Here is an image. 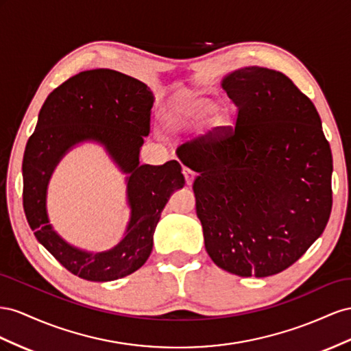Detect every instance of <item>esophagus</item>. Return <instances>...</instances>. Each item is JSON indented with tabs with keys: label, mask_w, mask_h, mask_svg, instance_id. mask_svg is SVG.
<instances>
[{
	"label": "esophagus",
	"mask_w": 351,
	"mask_h": 351,
	"mask_svg": "<svg viewBox=\"0 0 351 351\" xmlns=\"http://www.w3.org/2000/svg\"><path fill=\"white\" fill-rule=\"evenodd\" d=\"M182 173H184V176H185V182H186V185H193L194 179H195V173L193 172V170L184 169V170H182Z\"/></svg>",
	"instance_id": "1"
}]
</instances>
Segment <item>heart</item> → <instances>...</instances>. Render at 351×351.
<instances>
[{
  "label": "heart",
  "mask_w": 351,
  "mask_h": 351,
  "mask_svg": "<svg viewBox=\"0 0 351 351\" xmlns=\"http://www.w3.org/2000/svg\"><path fill=\"white\" fill-rule=\"evenodd\" d=\"M212 116L216 134H225L234 126V117L225 106L216 107L215 99L198 91H182L169 99L162 112V125L167 134L197 131Z\"/></svg>",
  "instance_id": "heart-1"
}]
</instances>
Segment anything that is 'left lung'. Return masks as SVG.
<instances>
[{"instance_id":"8db88e82","label":"left lung","mask_w":351,"mask_h":351,"mask_svg":"<svg viewBox=\"0 0 351 351\" xmlns=\"http://www.w3.org/2000/svg\"><path fill=\"white\" fill-rule=\"evenodd\" d=\"M235 131L181 152L194 172L210 258L265 278L295 263L322 235L332 207V154L313 103L289 77L247 66L222 79Z\"/></svg>"}]
</instances>
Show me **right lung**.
I'll use <instances>...</instances> for the list:
<instances>
[{"label": "right lung", "instance_id": "1", "mask_svg": "<svg viewBox=\"0 0 351 351\" xmlns=\"http://www.w3.org/2000/svg\"><path fill=\"white\" fill-rule=\"evenodd\" d=\"M154 95L144 82L110 69L72 76L56 88L39 112L23 156V207L35 237L69 272L94 282L134 274L153 250V235L166 203L184 188L176 160L163 166L139 165V149L149 134ZM101 145L127 175L132 216L123 239L106 252H86L69 243L49 223L47 184L61 158L79 143Z\"/></svg>", "mask_w": 351, "mask_h": 351}]
</instances>
